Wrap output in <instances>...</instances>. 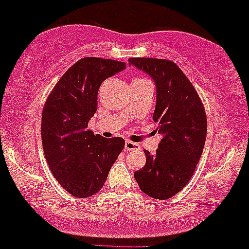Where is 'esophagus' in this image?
<instances>
[{"label": "esophagus", "instance_id": "esophagus-1", "mask_svg": "<svg viewBox=\"0 0 249 249\" xmlns=\"http://www.w3.org/2000/svg\"><path fill=\"white\" fill-rule=\"evenodd\" d=\"M124 149L128 150V151H130V150H139L140 145L136 144V143H133V142H131V141H125Z\"/></svg>", "mask_w": 249, "mask_h": 249}]
</instances>
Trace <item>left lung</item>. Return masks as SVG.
Returning a JSON list of instances; mask_svg holds the SVG:
<instances>
[{
    "mask_svg": "<svg viewBox=\"0 0 249 249\" xmlns=\"http://www.w3.org/2000/svg\"><path fill=\"white\" fill-rule=\"evenodd\" d=\"M129 65L155 80L153 119L163 134L155 155L144 150L146 164L134 177L144 194L166 200L184 188L195 173L206 139L205 109L190 80L173 61L130 58Z\"/></svg>",
    "mask_w": 249,
    "mask_h": 249,
    "instance_id": "obj_1",
    "label": "left lung"
}]
</instances>
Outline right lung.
<instances>
[{"mask_svg":"<svg viewBox=\"0 0 249 249\" xmlns=\"http://www.w3.org/2000/svg\"><path fill=\"white\" fill-rule=\"evenodd\" d=\"M124 69V62L111 59H80L59 79L45 103V158L54 178L74 196H90L100 191L124 147V139H105L88 130L98 108L101 84Z\"/></svg>","mask_w":249,"mask_h":249,"instance_id":"right-lung-1","label":"right lung"}]
</instances>
